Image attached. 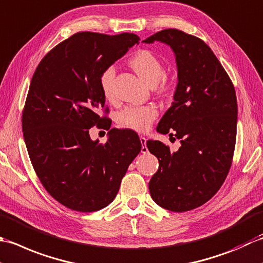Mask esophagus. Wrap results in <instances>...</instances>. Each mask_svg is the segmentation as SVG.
I'll list each match as a JSON object with an SVG mask.
<instances>
[{
    "label": "esophagus",
    "mask_w": 263,
    "mask_h": 263,
    "mask_svg": "<svg viewBox=\"0 0 263 263\" xmlns=\"http://www.w3.org/2000/svg\"><path fill=\"white\" fill-rule=\"evenodd\" d=\"M139 138H141V143H142V145H143V146H142V149H141V152L145 154V153L148 152V148L146 147V138L144 137V136H141Z\"/></svg>",
    "instance_id": "34e87169"
}]
</instances>
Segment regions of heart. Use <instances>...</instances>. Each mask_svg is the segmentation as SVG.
Here are the masks:
<instances>
[{
	"mask_svg": "<svg viewBox=\"0 0 263 263\" xmlns=\"http://www.w3.org/2000/svg\"><path fill=\"white\" fill-rule=\"evenodd\" d=\"M130 67L138 76L149 85L157 84L163 74V64L161 60L149 50H138L129 60ZM116 76V67L114 64L108 66L101 71L99 76V85L102 94L105 99L114 98V79ZM168 88V83L163 80L160 89ZM158 117V109L154 105H135L128 106L118 114L117 121L120 127L128 128L136 132H145Z\"/></svg>",
	"mask_w": 263,
	"mask_h": 263,
	"instance_id": "1",
	"label": "heart"
}]
</instances>
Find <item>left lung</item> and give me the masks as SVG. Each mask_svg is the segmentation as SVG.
<instances>
[{"label": "left lung", "mask_w": 263, "mask_h": 263, "mask_svg": "<svg viewBox=\"0 0 263 263\" xmlns=\"http://www.w3.org/2000/svg\"><path fill=\"white\" fill-rule=\"evenodd\" d=\"M154 41L173 49L178 69L175 102L157 130L176 136L181 146L171 152L162 142L146 143L159 160L148 189L160 206L185 212L213 197L229 173L236 143V92L221 63L199 37L169 28L143 42Z\"/></svg>", "instance_id": "obj_1"}]
</instances>
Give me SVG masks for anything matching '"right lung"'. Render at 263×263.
<instances>
[{"instance_id": "add662e5", "label": "right lung", "mask_w": 263, "mask_h": 263, "mask_svg": "<svg viewBox=\"0 0 263 263\" xmlns=\"http://www.w3.org/2000/svg\"><path fill=\"white\" fill-rule=\"evenodd\" d=\"M138 41L129 33L79 31L53 47L31 78L21 120L27 151L47 193L71 210L93 212L110 204L141 152L135 132L110 129L99 85L101 71ZM93 125L110 130L105 144L90 139Z\"/></svg>"}]
</instances>
